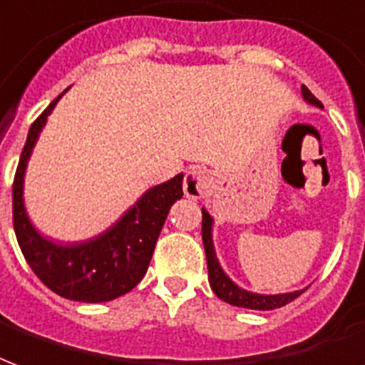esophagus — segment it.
Masks as SVG:
<instances>
[{
  "label": "esophagus",
  "mask_w": 365,
  "mask_h": 365,
  "mask_svg": "<svg viewBox=\"0 0 365 365\" xmlns=\"http://www.w3.org/2000/svg\"><path fill=\"white\" fill-rule=\"evenodd\" d=\"M210 174L203 168L190 170L183 178V193L190 199H199L205 191L209 190Z\"/></svg>",
  "instance_id": "34e87169"
}]
</instances>
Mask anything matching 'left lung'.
<instances>
[{"instance_id":"1","label":"left lung","mask_w":365,"mask_h":365,"mask_svg":"<svg viewBox=\"0 0 365 365\" xmlns=\"http://www.w3.org/2000/svg\"><path fill=\"white\" fill-rule=\"evenodd\" d=\"M302 96L306 102L313 104V106L323 108L319 100L315 98L312 91L306 85L302 86ZM203 245L205 253H207V267H209V282L212 292L217 294L218 298L230 304V306L247 307V309H274V307H282L286 304H290L292 299H296L304 290H296V292L288 294H274V296H265V294H253L247 292L244 288H240L234 284L228 274L222 271V267L218 263L217 253H215V245H212V218L207 210L203 209Z\"/></svg>"}]
</instances>
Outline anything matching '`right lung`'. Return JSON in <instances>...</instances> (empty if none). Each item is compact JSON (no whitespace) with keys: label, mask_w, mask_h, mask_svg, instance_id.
Returning <instances> with one entry per match:
<instances>
[{"label":"right lung","mask_w":365,"mask_h":365,"mask_svg":"<svg viewBox=\"0 0 365 365\" xmlns=\"http://www.w3.org/2000/svg\"><path fill=\"white\" fill-rule=\"evenodd\" d=\"M66 93L67 88L29 129L13 180V228L29 267L52 292L98 304L120 298L141 282L170 207L183 195V174L148 190L114 226L93 240L63 245L40 236L24 210V170L48 115Z\"/></svg>","instance_id":"1"}]
</instances>
